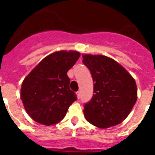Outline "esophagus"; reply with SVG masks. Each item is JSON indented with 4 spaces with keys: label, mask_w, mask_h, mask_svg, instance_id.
Here are the masks:
<instances>
[{
    "label": "esophagus",
    "mask_w": 155,
    "mask_h": 155,
    "mask_svg": "<svg viewBox=\"0 0 155 155\" xmlns=\"http://www.w3.org/2000/svg\"><path fill=\"white\" fill-rule=\"evenodd\" d=\"M76 94H77V97H78V98H80V97H81V92L80 91H77L76 92Z\"/></svg>",
    "instance_id": "obj_1"
}]
</instances>
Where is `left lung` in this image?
<instances>
[{
	"label": "left lung",
	"instance_id": "1",
	"mask_svg": "<svg viewBox=\"0 0 155 155\" xmlns=\"http://www.w3.org/2000/svg\"><path fill=\"white\" fill-rule=\"evenodd\" d=\"M94 82V94L84 105L88 123L98 128L113 127L124 121L137 98L136 82L120 64L102 55H82Z\"/></svg>",
	"mask_w": 155,
	"mask_h": 155
}]
</instances>
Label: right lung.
<instances>
[{"label":"right lung","mask_w":155,"mask_h":155,"mask_svg":"<svg viewBox=\"0 0 155 155\" xmlns=\"http://www.w3.org/2000/svg\"><path fill=\"white\" fill-rule=\"evenodd\" d=\"M80 57L77 51H57L45 57L21 84V98L26 113L42 125L56 124L64 118L77 100L70 89L68 71Z\"/></svg>","instance_id":"1"}]
</instances>
